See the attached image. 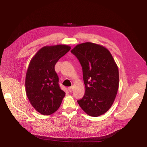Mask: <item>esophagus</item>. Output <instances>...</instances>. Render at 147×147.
I'll return each instance as SVG.
<instances>
[{
	"label": "esophagus",
	"mask_w": 147,
	"mask_h": 147,
	"mask_svg": "<svg viewBox=\"0 0 147 147\" xmlns=\"http://www.w3.org/2000/svg\"><path fill=\"white\" fill-rule=\"evenodd\" d=\"M68 91L69 92H72L73 91V86H71V87H69L68 88Z\"/></svg>",
	"instance_id": "esophagus-1"
}]
</instances>
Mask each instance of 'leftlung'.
I'll list each match as a JSON object with an SVG mask.
<instances>
[{"mask_svg":"<svg viewBox=\"0 0 147 147\" xmlns=\"http://www.w3.org/2000/svg\"><path fill=\"white\" fill-rule=\"evenodd\" d=\"M71 53L76 56L83 69L85 93L77 100L88 115L96 117L112 107L119 87L118 67L109 50L91 42L75 46Z\"/></svg>","mask_w":147,"mask_h":147,"instance_id":"1","label":"left lung"}]
</instances>
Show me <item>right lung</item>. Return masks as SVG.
Listing matches in <instances>:
<instances>
[{"label":"right lung","mask_w":147,"mask_h":147,"mask_svg":"<svg viewBox=\"0 0 147 147\" xmlns=\"http://www.w3.org/2000/svg\"><path fill=\"white\" fill-rule=\"evenodd\" d=\"M71 47L67 45L45 46L31 59L26 72V95L33 107L43 115L59 108L65 93L59 86L55 65Z\"/></svg>","instance_id":"add662e5"}]
</instances>
